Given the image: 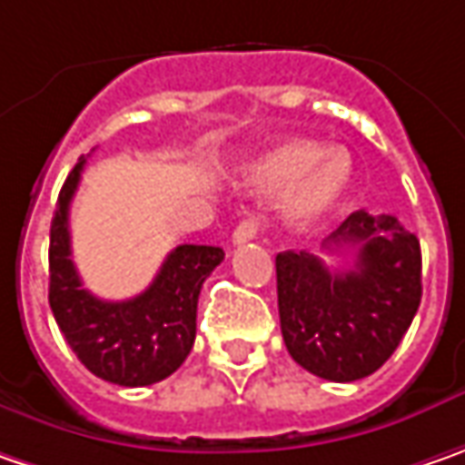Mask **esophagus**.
Listing matches in <instances>:
<instances>
[{
  "label": "esophagus",
  "instance_id": "esophagus-1",
  "mask_svg": "<svg viewBox=\"0 0 465 465\" xmlns=\"http://www.w3.org/2000/svg\"><path fill=\"white\" fill-rule=\"evenodd\" d=\"M257 233H260V221L257 218H244L232 233V242L233 244H244V242H252L257 239Z\"/></svg>",
  "mask_w": 465,
  "mask_h": 465
}]
</instances>
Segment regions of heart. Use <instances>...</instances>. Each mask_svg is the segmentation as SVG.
<instances>
[{
  "mask_svg": "<svg viewBox=\"0 0 465 465\" xmlns=\"http://www.w3.org/2000/svg\"><path fill=\"white\" fill-rule=\"evenodd\" d=\"M244 182L254 193L286 187L281 215L293 229H312L343 203L353 182L349 153L325 151L310 140H286L257 153L244 166Z\"/></svg>",
  "mask_w": 465,
  "mask_h": 465,
  "instance_id": "heart-1",
  "label": "heart"
}]
</instances>
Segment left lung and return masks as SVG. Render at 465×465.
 Returning a JSON list of instances; mask_svg holds the SVG:
<instances>
[{"instance_id": "obj_1", "label": "left lung", "mask_w": 465, "mask_h": 465, "mask_svg": "<svg viewBox=\"0 0 465 465\" xmlns=\"http://www.w3.org/2000/svg\"><path fill=\"white\" fill-rule=\"evenodd\" d=\"M353 252V271H331L310 252L275 257L281 333L307 372L353 382L398 349L421 302V250L393 215L353 211L328 239Z\"/></svg>"}]
</instances>
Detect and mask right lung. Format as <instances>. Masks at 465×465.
<instances>
[{
	"label": "right lung",
	"mask_w": 465,
	"mask_h": 465,
	"mask_svg": "<svg viewBox=\"0 0 465 465\" xmlns=\"http://www.w3.org/2000/svg\"><path fill=\"white\" fill-rule=\"evenodd\" d=\"M83 166L85 158L67 176L51 221V312L72 351L95 377L122 388L161 382L193 351L200 289L221 265L223 250L179 244L143 293L124 302L93 296L83 289L70 244V203Z\"/></svg>",
	"instance_id": "obj_1"
}]
</instances>
